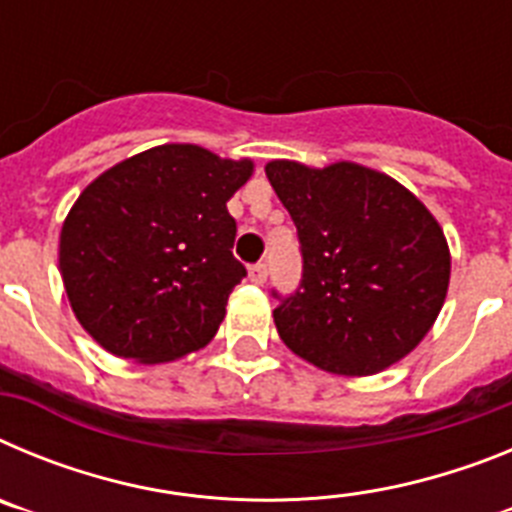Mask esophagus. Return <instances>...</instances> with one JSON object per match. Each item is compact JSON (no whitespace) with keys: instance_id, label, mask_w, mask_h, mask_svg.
<instances>
[{"instance_id":"1","label":"esophagus","mask_w":512,"mask_h":512,"mask_svg":"<svg viewBox=\"0 0 512 512\" xmlns=\"http://www.w3.org/2000/svg\"><path fill=\"white\" fill-rule=\"evenodd\" d=\"M266 277H269V271H266V264H261V261L248 269V279H251L253 284H264Z\"/></svg>"}]
</instances>
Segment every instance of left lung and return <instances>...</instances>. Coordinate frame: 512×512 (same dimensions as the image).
<instances>
[{
	"label": "left lung",
	"instance_id": "8db88e82",
	"mask_svg": "<svg viewBox=\"0 0 512 512\" xmlns=\"http://www.w3.org/2000/svg\"><path fill=\"white\" fill-rule=\"evenodd\" d=\"M266 176L302 251L300 289L274 310L279 338L341 377L405 359L449 292L451 253L436 217L392 176L354 161L312 169L282 158Z\"/></svg>",
	"mask_w": 512,
	"mask_h": 512
}]
</instances>
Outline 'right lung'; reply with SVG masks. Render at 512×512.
Wrapping results in <instances>:
<instances>
[{
	"mask_svg": "<svg viewBox=\"0 0 512 512\" xmlns=\"http://www.w3.org/2000/svg\"><path fill=\"white\" fill-rule=\"evenodd\" d=\"M251 158L166 143L99 174L69 210L58 266L81 328L110 354L161 364L215 338L233 287L228 200Z\"/></svg>",
	"mask_w": 512,
	"mask_h": 512,
	"instance_id": "obj_1",
	"label": "right lung"
}]
</instances>
